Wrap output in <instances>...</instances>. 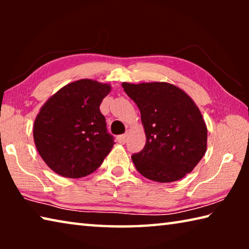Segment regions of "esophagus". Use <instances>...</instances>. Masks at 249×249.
I'll return each mask as SVG.
<instances>
[{"mask_svg": "<svg viewBox=\"0 0 249 249\" xmlns=\"http://www.w3.org/2000/svg\"><path fill=\"white\" fill-rule=\"evenodd\" d=\"M127 137H128L127 134L120 135V136H117V141H119V142H121V144H125L126 141H127Z\"/></svg>", "mask_w": 249, "mask_h": 249, "instance_id": "1", "label": "esophagus"}]
</instances>
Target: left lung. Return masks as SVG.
Masks as SVG:
<instances>
[{
  "label": "left lung",
  "mask_w": 249,
  "mask_h": 249,
  "mask_svg": "<svg viewBox=\"0 0 249 249\" xmlns=\"http://www.w3.org/2000/svg\"><path fill=\"white\" fill-rule=\"evenodd\" d=\"M141 111L144 149L132 156L136 169L157 182L182 179L206 151L208 129L199 107L180 88L167 82H123Z\"/></svg>",
  "instance_id": "obj_1"
}]
</instances>
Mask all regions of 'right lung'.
<instances>
[{"instance_id": "1", "label": "right lung", "mask_w": 249, "mask_h": 249, "mask_svg": "<svg viewBox=\"0 0 249 249\" xmlns=\"http://www.w3.org/2000/svg\"><path fill=\"white\" fill-rule=\"evenodd\" d=\"M111 86L91 79L67 84L46 101L34 123V142L50 169L81 178L101 166L115 144L100 104Z\"/></svg>"}]
</instances>
